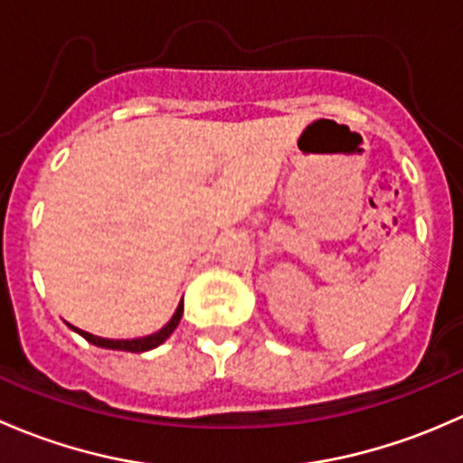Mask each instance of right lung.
<instances>
[{
    "label": "right lung",
    "mask_w": 463,
    "mask_h": 463,
    "mask_svg": "<svg viewBox=\"0 0 463 463\" xmlns=\"http://www.w3.org/2000/svg\"><path fill=\"white\" fill-rule=\"evenodd\" d=\"M181 316H184V300L179 302V307H176L175 316H172L170 322H167L165 326H161L158 331H154V334L149 335H143V338H120V340H114V338H100V335H93L89 334V331H82L78 329V326L69 325L71 326L76 334H80L82 338L89 340L91 345H96V347H105V349H118V352H134V354H141V352H149V349L158 347L161 343H165L167 338L172 335V331L179 326L181 322Z\"/></svg>",
    "instance_id": "obj_1"
}]
</instances>
